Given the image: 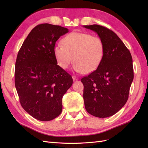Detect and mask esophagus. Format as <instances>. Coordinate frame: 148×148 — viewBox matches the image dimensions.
Instances as JSON below:
<instances>
[{"label": "esophagus", "mask_w": 148, "mask_h": 148, "mask_svg": "<svg viewBox=\"0 0 148 148\" xmlns=\"http://www.w3.org/2000/svg\"><path fill=\"white\" fill-rule=\"evenodd\" d=\"M72 78H73V79L74 82H75V81H77V80H78V79H79V78H78L77 77H75V76H73Z\"/></svg>", "instance_id": "obj_1"}]
</instances>
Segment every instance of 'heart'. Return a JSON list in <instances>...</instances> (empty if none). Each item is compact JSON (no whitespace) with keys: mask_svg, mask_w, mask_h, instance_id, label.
I'll list each match as a JSON object with an SVG mask.
<instances>
[{"mask_svg":"<svg viewBox=\"0 0 148 148\" xmlns=\"http://www.w3.org/2000/svg\"><path fill=\"white\" fill-rule=\"evenodd\" d=\"M63 46L53 47V55L61 68L66 69L73 59L77 73H91L101 65L104 56V44L97 36L82 32L71 33L62 40Z\"/></svg>","mask_w":148,"mask_h":148,"instance_id":"obj_1","label":"heart"}]
</instances>
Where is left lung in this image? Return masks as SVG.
<instances>
[{
	"label": "left lung",
	"mask_w": 148,
	"mask_h": 148,
	"mask_svg": "<svg viewBox=\"0 0 148 148\" xmlns=\"http://www.w3.org/2000/svg\"><path fill=\"white\" fill-rule=\"evenodd\" d=\"M83 27L96 32L104 44V56L101 65L81 79L85 109L96 117H110L128 100L134 77L132 57L114 31L98 25Z\"/></svg>",
	"instance_id": "1"
}]
</instances>
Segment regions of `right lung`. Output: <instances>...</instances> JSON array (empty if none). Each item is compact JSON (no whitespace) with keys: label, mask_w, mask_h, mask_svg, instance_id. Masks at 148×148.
<instances>
[{"label":"right lung","mask_w":148,"mask_h":148,"mask_svg":"<svg viewBox=\"0 0 148 148\" xmlns=\"http://www.w3.org/2000/svg\"><path fill=\"white\" fill-rule=\"evenodd\" d=\"M69 29L49 23L37 25L18 53L15 84L20 102L31 116L49 121L62 110V97L73 83L71 75L57 65L56 42Z\"/></svg>","instance_id":"1"}]
</instances>
